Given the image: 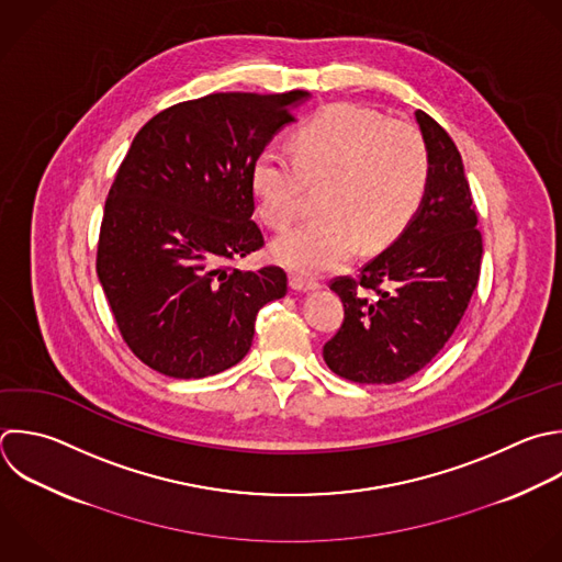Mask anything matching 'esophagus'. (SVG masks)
<instances>
[{
    "label": "esophagus",
    "instance_id": "esophagus-1",
    "mask_svg": "<svg viewBox=\"0 0 562 562\" xmlns=\"http://www.w3.org/2000/svg\"><path fill=\"white\" fill-rule=\"evenodd\" d=\"M290 285H292V290H296V292H310V290H316L321 283L314 281V279H307V277H303V274H292V277H290Z\"/></svg>",
    "mask_w": 562,
    "mask_h": 562
}]
</instances>
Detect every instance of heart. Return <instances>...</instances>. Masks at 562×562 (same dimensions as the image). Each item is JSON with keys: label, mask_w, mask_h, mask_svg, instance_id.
Listing matches in <instances>:
<instances>
[{"label": "heart", "mask_w": 562, "mask_h": 562, "mask_svg": "<svg viewBox=\"0 0 562 562\" xmlns=\"http://www.w3.org/2000/svg\"><path fill=\"white\" fill-rule=\"evenodd\" d=\"M292 156L266 147L252 162L259 213L272 231H288L301 213L305 187H318L314 220L272 246L277 261L301 274L347 263L358 244L386 248L419 211L430 154L406 121L356 105H329L292 134Z\"/></svg>", "instance_id": "heart-1"}]
</instances>
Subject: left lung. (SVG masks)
Returning a JSON list of instances; mask_svg holds the SVG:
<instances>
[{
    "label": "left lung",
    "mask_w": 562,
    "mask_h": 562,
    "mask_svg": "<svg viewBox=\"0 0 562 562\" xmlns=\"http://www.w3.org/2000/svg\"><path fill=\"white\" fill-rule=\"evenodd\" d=\"M430 154L424 202L404 233L358 277H336L345 318L323 347L327 367L358 384H393L424 369L457 329L481 272V233L461 154L417 110Z\"/></svg>",
    "instance_id": "8db88e82"
}]
</instances>
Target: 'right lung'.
I'll return each instance as SVG.
<instances>
[{
  "label": "right lung",
  "mask_w": 562,
  "mask_h": 562,
  "mask_svg": "<svg viewBox=\"0 0 562 562\" xmlns=\"http://www.w3.org/2000/svg\"><path fill=\"white\" fill-rule=\"evenodd\" d=\"M307 97L217 92L136 134L105 200L97 272L123 340L154 371L191 380L231 369L259 310L285 296L283 268L235 263L263 248L252 162Z\"/></svg>",
  "instance_id": "right-lung-1"
}]
</instances>
